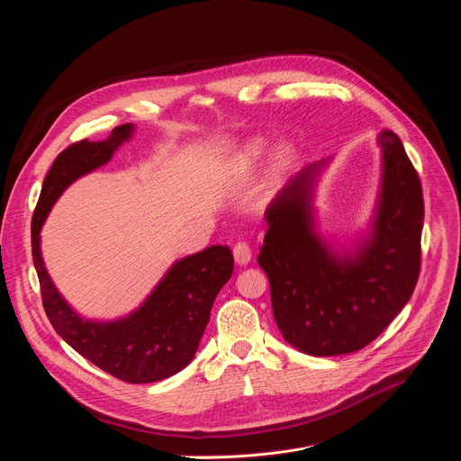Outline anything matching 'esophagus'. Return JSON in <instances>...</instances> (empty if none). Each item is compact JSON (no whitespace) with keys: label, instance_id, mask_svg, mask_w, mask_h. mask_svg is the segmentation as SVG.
Masks as SVG:
<instances>
[{"label":"esophagus","instance_id":"esophagus-1","mask_svg":"<svg viewBox=\"0 0 461 461\" xmlns=\"http://www.w3.org/2000/svg\"><path fill=\"white\" fill-rule=\"evenodd\" d=\"M233 257H235V262L240 267L248 265L249 258H251V248L248 242L244 240H239L235 246H233Z\"/></svg>","mask_w":461,"mask_h":461}]
</instances>
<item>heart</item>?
Here are the masks:
<instances>
[{"label":"heart","instance_id":"1","mask_svg":"<svg viewBox=\"0 0 461 461\" xmlns=\"http://www.w3.org/2000/svg\"><path fill=\"white\" fill-rule=\"evenodd\" d=\"M265 149H267V146L262 144L260 140H253V142H249V144L240 151V155L237 157V162H239L240 166H249V164H253L255 160H258L262 155H265Z\"/></svg>","mask_w":461,"mask_h":461}]
</instances>
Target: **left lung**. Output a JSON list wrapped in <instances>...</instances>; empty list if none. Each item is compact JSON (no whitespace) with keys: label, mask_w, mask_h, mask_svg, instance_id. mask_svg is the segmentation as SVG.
Here are the masks:
<instances>
[{"label":"left lung","mask_w":461,"mask_h":461,"mask_svg":"<svg viewBox=\"0 0 461 461\" xmlns=\"http://www.w3.org/2000/svg\"><path fill=\"white\" fill-rule=\"evenodd\" d=\"M383 189L372 240L336 257L312 231L315 166L297 173L267 212L257 257L283 338L310 356L365 348L409 303L421 268L423 189L398 135L383 131Z\"/></svg>","instance_id":"1"}]
</instances>
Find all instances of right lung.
<instances>
[{
    "mask_svg": "<svg viewBox=\"0 0 461 461\" xmlns=\"http://www.w3.org/2000/svg\"><path fill=\"white\" fill-rule=\"evenodd\" d=\"M133 125L111 131L104 142L80 140L52 162L34 210L31 239L41 303L58 336L93 365L125 383H153L182 370L199 348L213 301L233 274L228 246H210L178 260L149 299L127 319L91 322L80 319L50 283L40 253V230L61 191L78 176L105 164Z\"/></svg>",
    "mask_w": 461,
    "mask_h": 461,
    "instance_id": "obj_1",
    "label": "right lung"
}]
</instances>
